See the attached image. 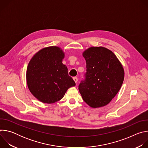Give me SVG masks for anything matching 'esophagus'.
<instances>
[{
  "instance_id": "esophagus-1",
  "label": "esophagus",
  "mask_w": 148,
  "mask_h": 148,
  "mask_svg": "<svg viewBox=\"0 0 148 148\" xmlns=\"http://www.w3.org/2000/svg\"><path fill=\"white\" fill-rule=\"evenodd\" d=\"M73 79H74V81H75V82L77 84V81H78V78H77V77H74V78H73Z\"/></svg>"
}]
</instances>
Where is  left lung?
Instances as JSON below:
<instances>
[{
  "label": "left lung",
  "mask_w": 148,
  "mask_h": 148,
  "mask_svg": "<svg viewBox=\"0 0 148 148\" xmlns=\"http://www.w3.org/2000/svg\"><path fill=\"white\" fill-rule=\"evenodd\" d=\"M86 61V79L78 89L93 108L108 104L119 91L124 79L123 66L115 54L103 47H91L82 53Z\"/></svg>",
  "instance_id": "obj_1"
}]
</instances>
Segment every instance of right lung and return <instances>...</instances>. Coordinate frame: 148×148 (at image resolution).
Returning <instances> with one entry per match:
<instances>
[{
    "label": "right lung",
    "instance_id": "add662e5",
    "mask_svg": "<svg viewBox=\"0 0 148 148\" xmlns=\"http://www.w3.org/2000/svg\"><path fill=\"white\" fill-rule=\"evenodd\" d=\"M65 53L58 46L45 47L30 60L26 82L32 95L41 102L53 103L63 98L67 90L75 86L62 64Z\"/></svg>",
    "mask_w": 148,
    "mask_h": 148
}]
</instances>
